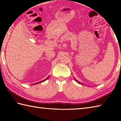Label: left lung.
Here are the masks:
<instances>
[{
    "label": "left lung",
    "mask_w": 121,
    "mask_h": 121,
    "mask_svg": "<svg viewBox=\"0 0 121 121\" xmlns=\"http://www.w3.org/2000/svg\"><path fill=\"white\" fill-rule=\"evenodd\" d=\"M77 82H78V81H77ZM78 82V83H79V82Z\"/></svg>",
    "instance_id": "1"
}]
</instances>
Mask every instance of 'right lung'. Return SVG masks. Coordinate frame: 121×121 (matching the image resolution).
Returning a JSON list of instances; mask_svg holds the SVG:
<instances>
[{"label":"right lung","mask_w":121,"mask_h":121,"mask_svg":"<svg viewBox=\"0 0 121 121\" xmlns=\"http://www.w3.org/2000/svg\"><path fill=\"white\" fill-rule=\"evenodd\" d=\"M46 79H45V80H43V81H45L46 80ZM43 82V81H41V82H38V83H35V84H38V83H41V82Z\"/></svg>","instance_id":"1"}]
</instances>
